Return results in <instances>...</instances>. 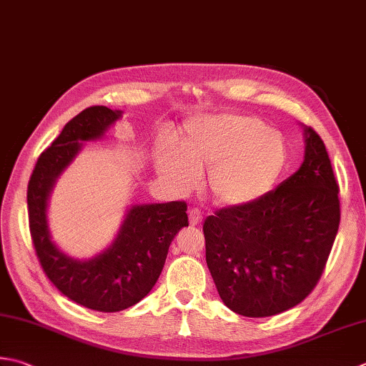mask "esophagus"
<instances>
[{"label":"esophagus","mask_w":366,"mask_h":366,"mask_svg":"<svg viewBox=\"0 0 366 366\" xmlns=\"http://www.w3.org/2000/svg\"><path fill=\"white\" fill-rule=\"evenodd\" d=\"M202 220H203L202 212H199L198 209H190V212H189L190 225H199V224H202Z\"/></svg>","instance_id":"34e87169"}]
</instances>
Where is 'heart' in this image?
Returning a JSON list of instances; mask_svg holds the SVG:
<instances>
[{
    "label": "heart",
    "mask_w": 366,
    "mask_h": 366,
    "mask_svg": "<svg viewBox=\"0 0 366 366\" xmlns=\"http://www.w3.org/2000/svg\"><path fill=\"white\" fill-rule=\"evenodd\" d=\"M177 149L160 146L155 171L177 190L197 187L207 173V189L224 207L259 203L276 187L289 160L284 136L263 120L242 114L199 116L185 122Z\"/></svg>",
    "instance_id": "b5f03b06"
}]
</instances>
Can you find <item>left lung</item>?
I'll return each instance as SVG.
<instances>
[{
  "label": "left lung",
  "instance_id": "1",
  "mask_svg": "<svg viewBox=\"0 0 366 366\" xmlns=\"http://www.w3.org/2000/svg\"><path fill=\"white\" fill-rule=\"evenodd\" d=\"M303 128L305 160L267 197L203 224L206 263L222 302L246 317L276 316L316 287L340 227L338 184L320 136Z\"/></svg>",
  "mask_w": 366,
  "mask_h": 366
}]
</instances>
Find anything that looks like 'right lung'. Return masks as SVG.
I'll list each match as a JSON object with an SVG mask.
<instances>
[{
  "label": "right lung",
  "mask_w": 366,
  "mask_h": 366,
  "mask_svg": "<svg viewBox=\"0 0 366 366\" xmlns=\"http://www.w3.org/2000/svg\"><path fill=\"white\" fill-rule=\"evenodd\" d=\"M122 114L92 106L71 119L39 155L26 192L31 239L44 273L64 297L99 312L124 311L141 302L159 279L176 233L189 227L184 202L133 204L111 244L90 259H74L55 244L47 207L56 179L85 142L104 138Z\"/></svg>",
  "instance_id": "obj_1"
}]
</instances>
